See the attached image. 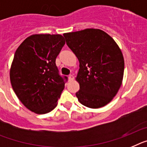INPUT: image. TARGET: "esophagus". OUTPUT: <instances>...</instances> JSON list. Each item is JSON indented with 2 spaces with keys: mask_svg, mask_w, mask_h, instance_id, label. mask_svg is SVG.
Masks as SVG:
<instances>
[{
  "mask_svg": "<svg viewBox=\"0 0 147 147\" xmlns=\"http://www.w3.org/2000/svg\"><path fill=\"white\" fill-rule=\"evenodd\" d=\"M68 79H69V81H72V80H73V79H74V76H73V75H69Z\"/></svg>",
  "mask_w": 147,
  "mask_h": 147,
  "instance_id": "esophagus-1",
  "label": "esophagus"
}]
</instances>
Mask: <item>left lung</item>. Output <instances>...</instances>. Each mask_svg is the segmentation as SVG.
Returning a JSON list of instances; mask_svg holds the SVG:
<instances>
[{"instance_id":"left-lung-1","label":"left lung","mask_w":147,"mask_h":147,"mask_svg":"<svg viewBox=\"0 0 147 147\" xmlns=\"http://www.w3.org/2000/svg\"><path fill=\"white\" fill-rule=\"evenodd\" d=\"M66 44L79 61L76 92L79 102L97 109L108 104L122 84L124 60L114 39L98 29L64 33Z\"/></svg>"}]
</instances>
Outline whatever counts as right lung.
<instances>
[{"label": "right lung", "instance_id": "obj_1", "mask_svg": "<svg viewBox=\"0 0 147 147\" xmlns=\"http://www.w3.org/2000/svg\"><path fill=\"white\" fill-rule=\"evenodd\" d=\"M64 44L61 35H32L15 52L10 69L12 89L21 103L36 114L53 110L64 89L67 78L61 77L55 64Z\"/></svg>", "mask_w": 147, "mask_h": 147}]
</instances>
